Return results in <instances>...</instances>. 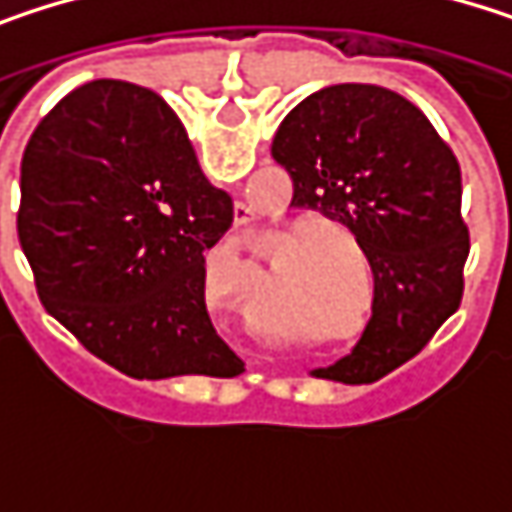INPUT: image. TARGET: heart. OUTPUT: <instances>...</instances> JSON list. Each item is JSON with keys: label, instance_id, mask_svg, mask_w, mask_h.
Listing matches in <instances>:
<instances>
[{"label": "heart", "instance_id": "heart-1", "mask_svg": "<svg viewBox=\"0 0 512 512\" xmlns=\"http://www.w3.org/2000/svg\"><path fill=\"white\" fill-rule=\"evenodd\" d=\"M317 228H332V231L350 234L341 222H329V219H314V222H305V225H302V231H317Z\"/></svg>", "mask_w": 512, "mask_h": 512}]
</instances>
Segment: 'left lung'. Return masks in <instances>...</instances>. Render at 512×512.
Wrapping results in <instances>:
<instances>
[{
  "label": "left lung",
  "instance_id": "left-lung-1",
  "mask_svg": "<svg viewBox=\"0 0 512 512\" xmlns=\"http://www.w3.org/2000/svg\"><path fill=\"white\" fill-rule=\"evenodd\" d=\"M272 159L293 204L356 234L373 269V317L353 353L314 376L376 382L418 356L460 308L468 228L454 151L427 115L379 85H329L281 121Z\"/></svg>",
  "mask_w": 512,
  "mask_h": 512
}]
</instances>
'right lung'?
Listing matches in <instances>:
<instances>
[{
	"instance_id": "1",
	"label": "right lung",
	"mask_w": 512,
	"mask_h": 512,
	"mask_svg": "<svg viewBox=\"0 0 512 512\" xmlns=\"http://www.w3.org/2000/svg\"><path fill=\"white\" fill-rule=\"evenodd\" d=\"M234 222L174 109L151 88L94 79L32 133L17 237L52 317L133 379L243 373L213 329L207 249Z\"/></svg>"
}]
</instances>
